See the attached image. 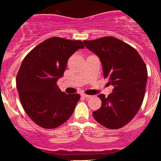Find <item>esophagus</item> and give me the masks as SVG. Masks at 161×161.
<instances>
[{
	"instance_id": "34e87169",
	"label": "esophagus",
	"mask_w": 161,
	"mask_h": 161,
	"mask_svg": "<svg viewBox=\"0 0 161 161\" xmlns=\"http://www.w3.org/2000/svg\"><path fill=\"white\" fill-rule=\"evenodd\" d=\"M83 97H85V98H91L92 97V96L91 95H88V94H83L82 95H81Z\"/></svg>"
}]
</instances>
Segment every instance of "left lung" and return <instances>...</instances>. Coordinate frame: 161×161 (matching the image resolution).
I'll use <instances>...</instances> for the list:
<instances>
[{"instance_id":"left-lung-1","label":"left lung","mask_w":161,"mask_h":161,"mask_svg":"<svg viewBox=\"0 0 161 161\" xmlns=\"http://www.w3.org/2000/svg\"><path fill=\"white\" fill-rule=\"evenodd\" d=\"M100 59L103 76L114 86L113 92L93 112L97 122L108 129H119L133 119L144 100L147 81L146 64L135 48L112 36L83 41Z\"/></svg>"}]
</instances>
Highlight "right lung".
<instances>
[{
  "label": "right lung",
  "instance_id": "1",
  "mask_svg": "<svg viewBox=\"0 0 161 161\" xmlns=\"http://www.w3.org/2000/svg\"><path fill=\"white\" fill-rule=\"evenodd\" d=\"M83 47L80 40L51 37L23 59L17 75V89L24 111L39 126L56 128L72 116L80 94H67L56 83L64 75L69 57Z\"/></svg>",
  "mask_w": 161,
  "mask_h": 161
}]
</instances>
